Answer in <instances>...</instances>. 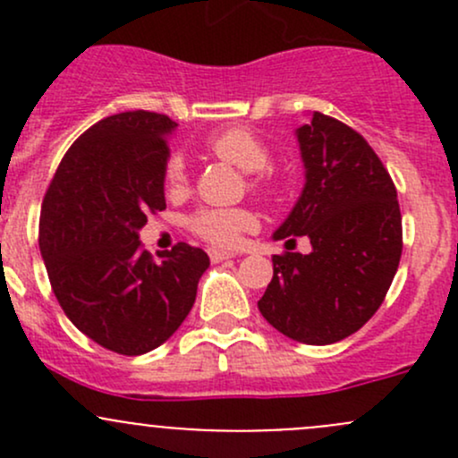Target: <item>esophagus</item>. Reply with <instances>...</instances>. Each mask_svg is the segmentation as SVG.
I'll use <instances>...</instances> for the list:
<instances>
[{
    "label": "esophagus",
    "mask_w": 458,
    "mask_h": 458,
    "mask_svg": "<svg viewBox=\"0 0 458 458\" xmlns=\"http://www.w3.org/2000/svg\"><path fill=\"white\" fill-rule=\"evenodd\" d=\"M208 257H210V261L219 263V261H225V259H233L234 255H233V252H225V250H216V248H210V250H208Z\"/></svg>",
    "instance_id": "1"
}]
</instances>
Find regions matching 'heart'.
Listing matches in <instances>:
<instances>
[{
    "instance_id": "b5f03b06",
    "label": "heart",
    "mask_w": 458,
    "mask_h": 458,
    "mask_svg": "<svg viewBox=\"0 0 458 458\" xmlns=\"http://www.w3.org/2000/svg\"><path fill=\"white\" fill-rule=\"evenodd\" d=\"M206 148L221 161L252 173L250 188L259 195L279 192L281 182L270 168H263L270 159L266 141L246 126L224 128L206 140ZM164 182L170 192H183L191 182L186 157L173 152L165 161ZM259 219L250 208H199L186 219V228L195 237L219 248H234L246 233L257 230Z\"/></svg>"
}]
</instances>
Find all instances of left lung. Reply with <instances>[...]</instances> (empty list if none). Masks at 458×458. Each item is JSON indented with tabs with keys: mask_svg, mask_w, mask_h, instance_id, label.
I'll return each instance as SVG.
<instances>
[{
	"mask_svg": "<svg viewBox=\"0 0 458 458\" xmlns=\"http://www.w3.org/2000/svg\"><path fill=\"white\" fill-rule=\"evenodd\" d=\"M306 186L275 233L288 250L272 257V281L259 299L263 318L308 345L345 339L381 308L403 250L390 173L348 123L323 113L297 131ZM308 236V256L290 253Z\"/></svg>",
	"mask_w": 458,
	"mask_h": 458,
	"instance_id": "obj_1",
	"label": "left lung"
}]
</instances>
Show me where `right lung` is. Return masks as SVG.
<instances>
[{
  "mask_svg": "<svg viewBox=\"0 0 458 458\" xmlns=\"http://www.w3.org/2000/svg\"><path fill=\"white\" fill-rule=\"evenodd\" d=\"M174 126L150 110L101 119L68 148L41 203L39 250L59 306L88 339L126 357L174 335L210 266L183 242L155 259L137 234L165 208Z\"/></svg>",
  "mask_w": 458,
  "mask_h": 458,
  "instance_id": "right-lung-1",
  "label": "right lung"
}]
</instances>
